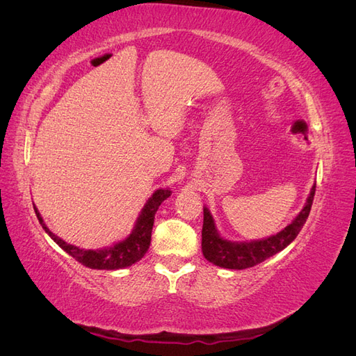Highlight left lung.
I'll return each mask as SVG.
<instances>
[{
  "mask_svg": "<svg viewBox=\"0 0 356 356\" xmlns=\"http://www.w3.org/2000/svg\"><path fill=\"white\" fill-rule=\"evenodd\" d=\"M315 190L316 184L312 187L303 209L300 211L297 217L284 230L273 236H268V238L250 242H233L221 238L211 211L204 207L202 229L203 257L215 266L232 268V270H242V268L260 264L267 260L268 257L281 252L297 238L300 230L303 229V225L309 217L312 203H314Z\"/></svg>",
  "mask_w": 356,
  "mask_h": 356,
  "instance_id": "8db88e82",
  "label": "left lung"
}]
</instances>
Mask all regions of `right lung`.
Instances as JSON below:
<instances>
[{"label": "right lung", "instance_id": "obj_1", "mask_svg": "<svg viewBox=\"0 0 356 356\" xmlns=\"http://www.w3.org/2000/svg\"><path fill=\"white\" fill-rule=\"evenodd\" d=\"M170 193L172 191L168 188L156 190L152 197H149L144 204V208L134 225L132 233L129 234L126 239L111 246L101 248V250H83V248L67 243L65 241L60 239L59 236L49 230L44 221H42V217L37 207H34V211L44 232L62 248L63 251L74 257L79 263L89 268H96V270H117V268H124L135 264L145 255L149 243H152L154 215L161 202L166 200L170 196Z\"/></svg>", "mask_w": 356, "mask_h": 356}]
</instances>
